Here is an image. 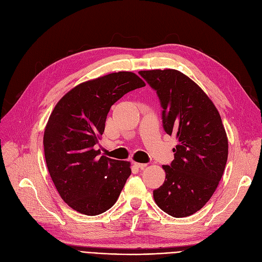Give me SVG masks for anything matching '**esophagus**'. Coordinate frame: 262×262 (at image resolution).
Wrapping results in <instances>:
<instances>
[{"instance_id": "1", "label": "esophagus", "mask_w": 262, "mask_h": 262, "mask_svg": "<svg viewBox=\"0 0 262 262\" xmlns=\"http://www.w3.org/2000/svg\"><path fill=\"white\" fill-rule=\"evenodd\" d=\"M134 165L137 167V168H139V169H144L147 166L146 164H141V163H134Z\"/></svg>"}]
</instances>
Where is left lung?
I'll return each mask as SVG.
<instances>
[{"label":"left lung","mask_w":262,"mask_h":262,"mask_svg":"<svg viewBox=\"0 0 262 262\" xmlns=\"http://www.w3.org/2000/svg\"><path fill=\"white\" fill-rule=\"evenodd\" d=\"M163 107L165 132L179 143L164 184L153 191L159 209L173 217L199 211L219 186L228 158V138L219 110L202 89L177 70L140 71Z\"/></svg>","instance_id":"1"}]
</instances>
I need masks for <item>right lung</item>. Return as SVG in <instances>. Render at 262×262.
<instances>
[{
	"mask_svg": "<svg viewBox=\"0 0 262 262\" xmlns=\"http://www.w3.org/2000/svg\"><path fill=\"white\" fill-rule=\"evenodd\" d=\"M144 85L132 72L112 73L76 85L55 105L45 127V158L56 190L73 210L94 216L117 202L130 163L99 156L95 144L111 106Z\"/></svg>",
	"mask_w": 262,
	"mask_h": 262,
	"instance_id": "right-lung-1",
	"label": "right lung"
}]
</instances>
